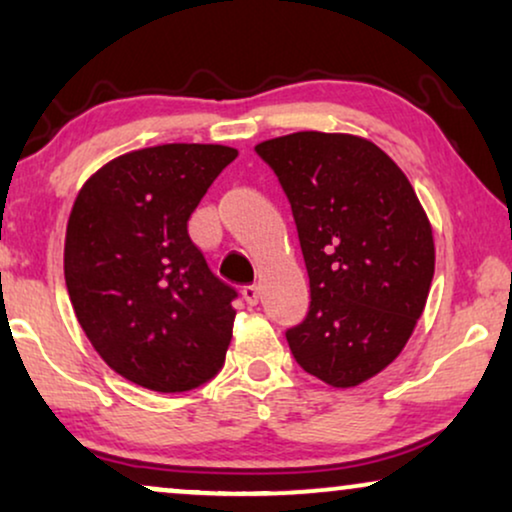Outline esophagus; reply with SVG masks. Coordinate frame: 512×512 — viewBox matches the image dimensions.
<instances>
[{
    "instance_id": "esophagus-1",
    "label": "esophagus",
    "mask_w": 512,
    "mask_h": 512,
    "mask_svg": "<svg viewBox=\"0 0 512 512\" xmlns=\"http://www.w3.org/2000/svg\"><path fill=\"white\" fill-rule=\"evenodd\" d=\"M242 298L247 300V305H258V286L256 284H249V286H244L242 289Z\"/></svg>"
}]
</instances>
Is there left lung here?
<instances>
[{"label": "left lung", "instance_id": "obj_1", "mask_svg": "<svg viewBox=\"0 0 512 512\" xmlns=\"http://www.w3.org/2000/svg\"><path fill=\"white\" fill-rule=\"evenodd\" d=\"M256 153L296 221L310 310L286 328L293 359L331 387H356L401 354L429 296L433 235L410 181L368 139L293 132Z\"/></svg>", "mask_w": 512, "mask_h": 512}]
</instances>
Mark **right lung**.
<instances>
[{"label":"right lung","mask_w":512,"mask_h":512,"mask_svg":"<svg viewBox=\"0 0 512 512\" xmlns=\"http://www.w3.org/2000/svg\"><path fill=\"white\" fill-rule=\"evenodd\" d=\"M235 158L221 144L149 146L111 160L76 195L69 300L95 352L139 387L195 389L226 361L237 291L209 270L188 219Z\"/></svg>","instance_id":"right-lung-1"}]
</instances>
